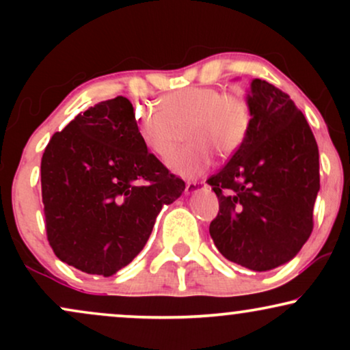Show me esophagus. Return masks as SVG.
<instances>
[{"mask_svg": "<svg viewBox=\"0 0 350 350\" xmlns=\"http://www.w3.org/2000/svg\"><path fill=\"white\" fill-rule=\"evenodd\" d=\"M202 187H204L202 183H198V180H191V183H187L186 192H187V194H196V192H199Z\"/></svg>", "mask_w": 350, "mask_h": 350, "instance_id": "obj_1", "label": "esophagus"}]
</instances>
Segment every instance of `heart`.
Listing matches in <instances>:
<instances>
[{"label": "heart", "mask_w": 350, "mask_h": 350, "mask_svg": "<svg viewBox=\"0 0 350 350\" xmlns=\"http://www.w3.org/2000/svg\"><path fill=\"white\" fill-rule=\"evenodd\" d=\"M159 108L139 107L135 126L139 142L158 158H167L180 130L189 143L171 156L176 174L194 178L214 163V151L222 158L243 146L252 124V111L242 95L224 94L217 87H184L159 98Z\"/></svg>", "instance_id": "obj_1"}]
</instances>
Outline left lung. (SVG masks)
<instances>
[{
    "label": "left lung",
    "mask_w": 350,
    "mask_h": 350,
    "mask_svg": "<svg viewBox=\"0 0 350 350\" xmlns=\"http://www.w3.org/2000/svg\"><path fill=\"white\" fill-rule=\"evenodd\" d=\"M252 124L243 146L207 179L219 198L208 232L227 260L267 271L298 255L312 232L319 192V151L295 102L253 79Z\"/></svg>",
    "instance_id": "left-lung-1"
}]
</instances>
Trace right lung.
Returning a JSON list of instances; mask_svg holds the SVG:
<instances>
[{"mask_svg": "<svg viewBox=\"0 0 350 350\" xmlns=\"http://www.w3.org/2000/svg\"><path fill=\"white\" fill-rule=\"evenodd\" d=\"M41 186L57 258L103 276L143 250L163 206L186 189L139 142L124 97L90 107L54 133L42 154Z\"/></svg>", "mask_w": 350, "mask_h": 350, "instance_id": "obj_1", "label": "right lung"}]
</instances>
